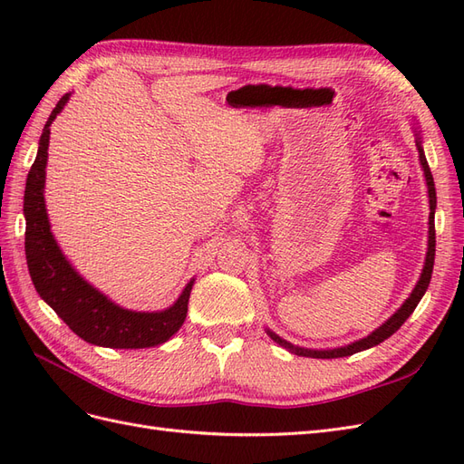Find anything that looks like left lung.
I'll list each match as a JSON object with an SVG mask.
<instances>
[{
	"label": "left lung",
	"mask_w": 464,
	"mask_h": 464,
	"mask_svg": "<svg viewBox=\"0 0 464 464\" xmlns=\"http://www.w3.org/2000/svg\"><path fill=\"white\" fill-rule=\"evenodd\" d=\"M414 135H416V149H418V159H420V166L424 170V178H426V186H428V198H430V218H428V251H426V261H424V269L420 273L418 283L414 286V290L411 292V296L404 300V304L399 307V310L392 314L383 325H379L375 331H372L368 336H363L360 341L350 343L346 346H339V348H304V346H296L288 341H285L283 336H278L276 333H273L271 329H265L266 334L271 339L280 344L283 348H286L288 353L296 354V356H305V358H321V360H329V358H344V356H353L356 353H362V350H368L372 346H377L379 343H383L385 339L392 333H397L401 329L402 323L411 317V314L416 310L418 302L422 300V296L426 294L430 280H431V271H433V259H435V205H438V198H435V186H433V176L430 172V166L426 160L424 154V147H422V137H420L418 128H414Z\"/></svg>",
	"instance_id": "obj_1"
}]
</instances>
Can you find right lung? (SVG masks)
I'll list each match as a JSON object with an SVG mask.
<instances>
[{"label":"right lung","mask_w":464,"mask_h":464,"mask_svg":"<svg viewBox=\"0 0 464 464\" xmlns=\"http://www.w3.org/2000/svg\"><path fill=\"white\" fill-rule=\"evenodd\" d=\"M69 96L65 94L55 104L42 130L38 152L31 166L24 188V254L29 263L33 285L40 298L63 319L82 341L106 348H150L170 339L184 325L188 315V302L195 278L181 290L179 298L160 312H133L111 302L82 278L73 265L67 261L63 251L50 230V220L44 201L46 164L50 145V125L58 118Z\"/></svg>","instance_id":"1"}]
</instances>
